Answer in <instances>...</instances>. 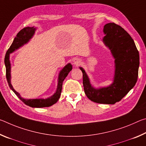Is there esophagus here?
Here are the masks:
<instances>
[{
  "instance_id": "esophagus-1",
  "label": "esophagus",
  "mask_w": 146,
  "mask_h": 146,
  "mask_svg": "<svg viewBox=\"0 0 146 146\" xmlns=\"http://www.w3.org/2000/svg\"><path fill=\"white\" fill-rule=\"evenodd\" d=\"M81 63V60L79 58H75L73 60V64L76 66H78V65H80Z\"/></svg>"
}]
</instances>
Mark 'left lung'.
I'll use <instances>...</instances> for the list:
<instances>
[{
  "label": "left lung",
  "mask_w": 146,
  "mask_h": 146,
  "mask_svg": "<svg viewBox=\"0 0 146 146\" xmlns=\"http://www.w3.org/2000/svg\"><path fill=\"white\" fill-rule=\"evenodd\" d=\"M104 33V43L115 58L113 82L108 87L94 88L85 70L80 69L83 74L84 90L89 99L98 104H114L122 100L137 82L139 53L131 36L121 26L113 23L106 24Z\"/></svg>",
  "instance_id": "8db88e82"
}]
</instances>
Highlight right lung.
<instances>
[{"instance_id": "obj_1", "label": "right lung", "mask_w": 146, "mask_h": 146, "mask_svg": "<svg viewBox=\"0 0 146 146\" xmlns=\"http://www.w3.org/2000/svg\"><path fill=\"white\" fill-rule=\"evenodd\" d=\"M36 31V28L34 27H26L21 29L17 33L15 38H14L13 43L9 47L8 50L7 51L6 56L4 58L5 66H6V78L9 88L15 93V95L21 99L25 104L28 105L32 108H45L49 107L53 105L58 100L60 97V94L62 88V83L64 79L68 76L70 71L72 70V65L70 63L68 64L64 68L60 71L58 78V85L56 92L51 96L46 99L39 98V99H24L20 95V94L14 90L11 84V64L9 60V54L13 53L16 49H19L20 47L23 46L24 44L28 43L29 40L32 38Z\"/></svg>"}]
</instances>
